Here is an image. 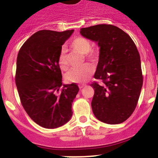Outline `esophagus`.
Instances as JSON below:
<instances>
[{
	"label": "esophagus",
	"mask_w": 158,
	"mask_h": 158,
	"mask_svg": "<svg viewBox=\"0 0 158 158\" xmlns=\"http://www.w3.org/2000/svg\"><path fill=\"white\" fill-rule=\"evenodd\" d=\"M85 86H86V85H85V84H80V85H79V87L80 89L83 88V87H85Z\"/></svg>",
	"instance_id": "1"
}]
</instances>
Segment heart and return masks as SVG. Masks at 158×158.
<instances>
[{
  "mask_svg": "<svg viewBox=\"0 0 158 158\" xmlns=\"http://www.w3.org/2000/svg\"><path fill=\"white\" fill-rule=\"evenodd\" d=\"M70 47L81 54H84L85 60L92 63H95L99 60L100 50L98 47H92V43L83 36L75 37L70 42ZM59 67L66 71L69 67L67 55L64 49H61L57 58ZM93 74V69L89 65H85L79 69H73L66 74V81L73 83H84L89 80Z\"/></svg>",
  "mask_w": 158,
  "mask_h": 158,
  "instance_id": "heart-1",
  "label": "heart"
}]
</instances>
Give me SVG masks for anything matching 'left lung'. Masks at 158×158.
I'll use <instances>...</instances> for the list:
<instances>
[{
	"mask_svg": "<svg viewBox=\"0 0 158 158\" xmlns=\"http://www.w3.org/2000/svg\"><path fill=\"white\" fill-rule=\"evenodd\" d=\"M81 34L98 42L100 57L94 78L92 109L95 117L110 125L126 121L135 111L143 85L141 59L128 33L111 24L82 28Z\"/></svg>",
	"mask_w": 158,
	"mask_h": 158,
	"instance_id": "left-lung-1",
	"label": "left lung"
}]
</instances>
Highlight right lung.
<instances>
[{"mask_svg": "<svg viewBox=\"0 0 158 158\" xmlns=\"http://www.w3.org/2000/svg\"><path fill=\"white\" fill-rule=\"evenodd\" d=\"M73 30H42L23 44L17 58L15 82L20 102L30 118L43 128H56L69 122L76 83L62 86L57 58Z\"/></svg>", "mask_w": 158, "mask_h": 158, "instance_id": "1", "label": "right lung"}]
</instances>
